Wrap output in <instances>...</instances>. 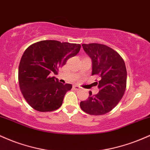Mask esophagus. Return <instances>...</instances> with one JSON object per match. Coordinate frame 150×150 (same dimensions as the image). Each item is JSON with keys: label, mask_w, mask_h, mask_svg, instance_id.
I'll use <instances>...</instances> for the list:
<instances>
[{"label": "esophagus", "mask_w": 150, "mask_h": 150, "mask_svg": "<svg viewBox=\"0 0 150 150\" xmlns=\"http://www.w3.org/2000/svg\"><path fill=\"white\" fill-rule=\"evenodd\" d=\"M73 88L74 89V90H79L81 88L80 86H79L77 85H73Z\"/></svg>", "instance_id": "esophagus-1"}]
</instances>
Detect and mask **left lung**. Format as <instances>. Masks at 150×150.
<instances>
[{
    "label": "left lung",
    "instance_id": "8db88e82",
    "mask_svg": "<svg viewBox=\"0 0 150 150\" xmlns=\"http://www.w3.org/2000/svg\"><path fill=\"white\" fill-rule=\"evenodd\" d=\"M83 50L91 59L92 75L100 77L99 92L80 103L82 110L89 115H100L110 112L120 102L126 88L127 71L124 60L117 52L98 43L83 44Z\"/></svg>",
    "mask_w": 150,
    "mask_h": 150
}]
</instances>
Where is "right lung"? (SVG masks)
<instances>
[{
	"mask_svg": "<svg viewBox=\"0 0 150 150\" xmlns=\"http://www.w3.org/2000/svg\"><path fill=\"white\" fill-rule=\"evenodd\" d=\"M79 44L43 40L30 45L21 57L18 81L23 97L35 110L53 111L61 107L67 91L72 88L52 76L69 59L80 51Z\"/></svg>",
	"mask_w": 150,
	"mask_h": 150,
	"instance_id": "obj_1",
	"label": "right lung"
}]
</instances>
